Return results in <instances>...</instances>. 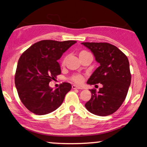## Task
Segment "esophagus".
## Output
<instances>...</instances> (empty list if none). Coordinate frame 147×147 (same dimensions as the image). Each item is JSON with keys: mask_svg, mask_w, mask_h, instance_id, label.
<instances>
[{"mask_svg": "<svg viewBox=\"0 0 147 147\" xmlns=\"http://www.w3.org/2000/svg\"><path fill=\"white\" fill-rule=\"evenodd\" d=\"M72 88H73V89H82V88H80V87H78V86H75V85H73V86H72Z\"/></svg>", "mask_w": 147, "mask_h": 147, "instance_id": "34e87169", "label": "esophagus"}]
</instances>
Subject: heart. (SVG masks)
<instances>
[{"label": "heart", "mask_w": 147, "mask_h": 147, "mask_svg": "<svg viewBox=\"0 0 147 147\" xmlns=\"http://www.w3.org/2000/svg\"><path fill=\"white\" fill-rule=\"evenodd\" d=\"M86 53H88L85 51H81L80 53L79 56L82 55V54H86ZM71 80L74 82V83H76L77 84H80L83 82L84 76L82 75H81V74H76V75H74L72 77Z\"/></svg>", "instance_id": "heart-1"}]
</instances>
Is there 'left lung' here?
<instances>
[{
	"mask_svg": "<svg viewBox=\"0 0 147 147\" xmlns=\"http://www.w3.org/2000/svg\"><path fill=\"white\" fill-rule=\"evenodd\" d=\"M90 50L100 66L87 84L100 83L102 88L96 93L91 89V98L85 104L91 113L107 116L119 108L125 99L131 83L128 58L117 47L107 43H82Z\"/></svg>",
	"mask_w": 147,
	"mask_h": 147,
	"instance_id": "obj_1",
	"label": "left lung"
}]
</instances>
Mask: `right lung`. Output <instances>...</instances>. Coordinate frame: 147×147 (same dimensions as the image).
<instances>
[{"mask_svg": "<svg viewBox=\"0 0 147 147\" xmlns=\"http://www.w3.org/2000/svg\"><path fill=\"white\" fill-rule=\"evenodd\" d=\"M75 41L42 40L22 54L17 63L15 84L24 106L36 115H46L61 105L71 90L64 82L55 90L49 86L52 79L61 74L58 61Z\"/></svg>", "mask_w": 147, "mask_h": 147, "instance_id": "right-lung-1", "label": "right lung"}]
</instances>
